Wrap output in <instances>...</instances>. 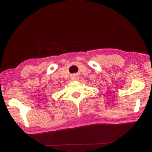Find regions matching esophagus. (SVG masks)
<instances>
[{
  "instance_id": "esophagus-1",
  "label": "esophagus",
  "mask_w": 152,
  "mask_h": 152,
  "mask_svg": "<svg viewBox=\"0 0 152 152\" xmlns=\"http://www.w3.org/2000/svg\"><path fill=\"white\" fill-rule=\"evenodd\" d=\"M71 78H72V80H74V81H76V79H78V77L76 76H74Z\"/></svg>"
}]
</instances>
